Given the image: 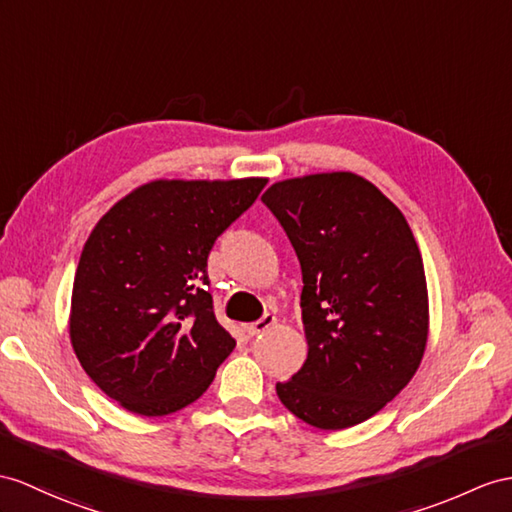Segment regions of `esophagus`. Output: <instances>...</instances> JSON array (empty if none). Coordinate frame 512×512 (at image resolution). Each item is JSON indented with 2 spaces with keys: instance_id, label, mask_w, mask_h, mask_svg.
I'll return each mask as SVG.
<instances>
[{
  "instance_id": "1",
  "label": "esophagus",
  "mask_w": 512,
  "mask_h": 512,
  "mask_svg": "<svg viewBox=\"0 0 512 512\" xmlns=\"http://www.w3.org/2000/svg\"><path fill=\"white\" fill-rule=\"evenodd\" d=\"M273 323H276V315H265L263 319H258V321H254V323H247L245 326V332L249 334V336H256V334H260V332H265V330H269Z\"/></svg>"
}]
</instances>
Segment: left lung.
Returning <instances> with one entry per match:
<instances>
[{
	"label": "left lung",
	"mask_w": 512,
	"mask_h": 512,
	"mask_svg": "<svg viewBox=\"0 0 512 512\" xmlns=\"http://www.w3.org/2000/svg\"><path fill=\"white\" fill-rule=\"evenodd\" d=\"M263 202L302 265L308 356L280 402L319 430H345L417 373L430 330L419 245L402 210L352 171L271 184Z\"/></svg>",
	"instance_id": "left-lung-1"
}]
</instances>
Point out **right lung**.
I'll use <instances>...</instances> for the list:
<instances>
[{
    "label": "right lung",
    "mask_w": 512,
    "mask_h": 512,
    "mask_svg": "<svg viewBox=\"0 0 512 512\" xmlns=\"http://www.w3.org/2000/svg\"><path fill=\"white\" fill-rule=\"evenodd\" d=\"M267 178L152 180L95 223L71 291L82 369L134 415L193 404L236 341L213 313L208 254Z\"/></svg>",
    "instance_id": "right-lung-1"
}]
</instances>
